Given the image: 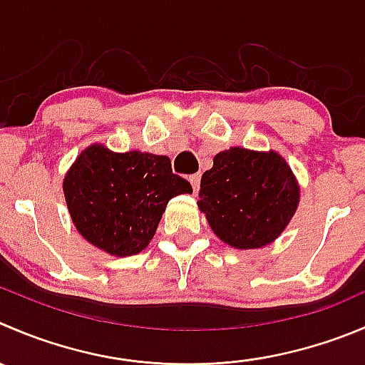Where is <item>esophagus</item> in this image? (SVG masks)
<instances>
[{
    "instance_id": "obj_1",
    "label": "esophagus",
    "mask_w": 365,
    "mask_h": 365,
    "mask_svg": "<svg viewBox=\"0 0 365 365\" xmlns=\"http://www.w3.org/2000/svg\"><path fill=\"white\" fill-rule=\"evenodd\" d=\"M189 182H190V185H192L194 192H197V190H200V182H201V175H200V173H197V175L189 176Z\"/></svg>"
}]
</instances>
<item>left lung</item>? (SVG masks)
Masks as SVG:
<instances>
[{
	"instance_id": "1",
	"label": "left lung",
	"mask_w": 365,
	"mask_h": 365,
	"mask_svg": "<svg viewBox=\"0 0 365 365\" xmlns=\"http://www.w3.org/2000/svg\"><path fill=\"white\" fill-rule=\"evenodd\" d=\"M200 187L197 207L215 235L237 250L271 244L299 203L298 180L277 151H221Z\"/></svg>"
}]
</instances>
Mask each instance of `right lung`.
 Instances as JSON below:
<instances>
[{
  "label": "right lung",
  "mask_w": 365,
  "mask_h": 365,
  "mask_svg": "<svg viewBox=\"0 0 365 365\" xmlns=\"http://www.w3.org/2000/svg\"><path fill=\"white\" fill-rule=\"evenodd\" d=\"M62 187L78 232L114 257L140 253L153 239L169 200L192 192L164 155L114 153L103 144L78 155Z\"/></svg>",
  "instance_id": "1"
}]
</instances>
